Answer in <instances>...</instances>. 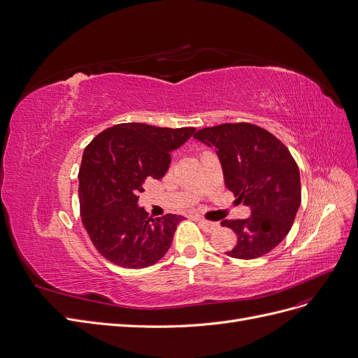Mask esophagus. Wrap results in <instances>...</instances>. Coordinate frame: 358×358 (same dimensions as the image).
<instances>
[{
	"instance_id": "obj_1",
	"label": "esophagus",
	"mask_w": 358,
	"mask_h": 358,
	"mask_svg": "<svg viewBox=\"0 0 358 358\" xmlns=\"http://www.w3.org/2000/svg\"><path fill=\"white\" fill-rule=\"evenodd\" d=\"M197 221H199L201 227H202L205 231H208V233H213V231L217 230V227H218L217 222H210V221H206V220H202V218H199Z\"/></svg>"
}]
</instances>
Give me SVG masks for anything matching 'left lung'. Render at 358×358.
<instances>
[{"label": "left lung", "mask_w": 358, "mask_h": 358, "mask_svg": "<svg viewBox=\"0 0 358 358\" xmlns=\"http://www.w3.org/2000/svg\"><path fill=\"white\" fill-rule=\"evenodd\" d=\"M220 159L226 187L249 206L245 220H222L237 236L227 255L254 259L279 245L301 205V178L286 145L261 127L241 122L199 129L193 136Z\"/></svg>", "instance_id": "left-lung-1"}]
</instances>
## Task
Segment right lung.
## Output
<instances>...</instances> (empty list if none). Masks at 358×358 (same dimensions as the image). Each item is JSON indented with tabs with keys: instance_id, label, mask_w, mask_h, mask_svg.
Instances as JSON below:
<instances>
[{
	"instance_id": "right-lung-1",
	"label": "right lung",
	"mask_w": 358,
	"mask_h": 358,
	"mask_svg": "<svg viewBox=\"0 0 358 358\" xmlns=\"http://www.w3.org/2000/svg\"><path fill=\"white\" fill-rule=\"evenodd\" d=\"M194 131L117 124L87 145L78 176L81 218L92 245L106 259L124 268H144L168 252L184 218L149 217L138 206V194L145 178L165 176L171 153Z\"/></svg>"
}]
</instances>
